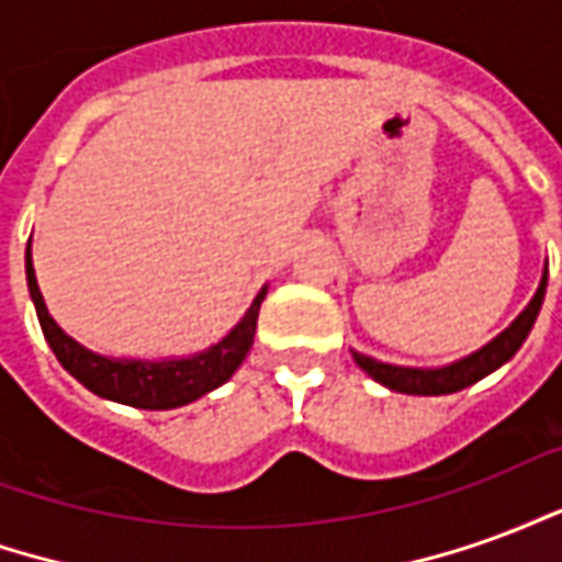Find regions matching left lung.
<instances>
[{
    "mask_svg": "<svg viewBox=\"0 0 562 562\" xmlns=\"http://www.w3.org/2000/svg\"><path fill=\"white\" fill-rule=\"evenodd\" d=\"M544 285H548V265L542 270V282L532 294V301L524 306L512 325H508L503 334H496L494 340L482 346L479 352L467 355L460 361H451L446 367H401V364H385V361H376L370 355H361L352 349L355 364L364 370L367 376L376 379L379 385H385L391 391H401V394H418V397H436V394H454L460 389H470L479 379H484L487 373H494L496 367H503L518 352L527 334L536 325V316L542 310L544 301Z\"/></svg>",
    "mask_w": 562,
    "mask_h": 562,
    "instance_id": "obj_1",
    "label": "left lung"
}]
</instances>
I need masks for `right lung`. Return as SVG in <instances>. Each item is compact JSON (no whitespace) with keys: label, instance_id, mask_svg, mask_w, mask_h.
I'll use <instances>...</instances> for the list:
<instances>
[{"label":"right lung","instance_id":"right-lung-1","mask_svg":"<svg viewBox=\"0 0 562 562\" xmlns=\"http://www.w3.org/2000/svg\"><path fill=\"white\" fill-rule=\"evenodd\" d=\"M26 282H30V297L42 322L44 340L54 349L56 361L92 394H99L104 401L126 403L135 409H177L225 385L234 376V370L244 364L246 352L252 349L258 310L268 294V285H261V292L256 294L244 318L220 342H213L201 352L186 355V358H111V355L92 352L83 342L68 337L47 313L42 289L35 280V268H32V240L26 246Z\"/></svg>","mask_w":562,"mask_h":562}]
</instances>
